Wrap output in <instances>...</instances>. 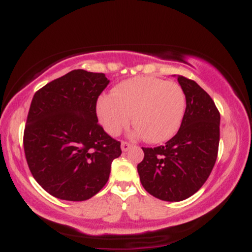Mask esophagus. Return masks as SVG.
<instances>
[{
  "label": "esophagus",
  "mask_w": 252,
  "mask_h": 252,
  "mask_svg": "<svg viewBox=\"0 0 252 252\" xmlns=\"http://www.w3.org/2000/svg\"><path fill=\"white\" fill-rule=\"evenodd\" d=\"M132 144L129 143V142H126V141H123L122 144H121V148H122L123 152H128V150L131 148Z\"/></svg>",
  "instance_id": "34e87169"
}]
</instances>
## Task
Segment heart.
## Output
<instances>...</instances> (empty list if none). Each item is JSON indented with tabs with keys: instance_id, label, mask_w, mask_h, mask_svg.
I'll return each instance as SVG.
<instances>
[{
	"instance_id": "b5f03b06",
	"label": "heart",
	"mask_w": 252,
	"mask_h": 252,
	"mask_svg": "<svg viewBox=\"0 0 252 252\" xmlns=\"http://www.w3.org/2000/svg\"><path fill=\"white\" fill-rule=\"evenodd\" d=\"M186 111V96L178 83L155 77L124 80L98 99L97 115L104 130L117 136L129 126L134 114L132 135L152 143L169 140L180 129Z\"/></svg>"
}]
</instances>
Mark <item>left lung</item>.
<instances>
[{
    "label": "left lung",
    "mask_w": 252,
    "mask_h": 252,
    "mask_svg": "<svg viewBox=\"0 0 252 252\" xmlns=\"http://www.w3.org/2000/svg\"><path fill=\"white\" fill-rule=\"evenodd\" d=\"M186 96L181 126L164 146L142 148L137 172L144 189L164 201H181L201 189L215 166L220 114L194 80L178 76Z\"/></svg>",
    "instance_id": "left-lung-1"
}]
</instances>
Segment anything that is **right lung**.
<instances>
[{
    "label": "right lung",
    "mask_w": 252,
    "mask_h": 252,
    "mask_svg": "<svg viewBox=\"0 0 252 252\" xmlns=\"http://www.w3.org/2000/svg\"><path fill=\"white\" fill-rule=\"evenodd\" d=\"M110 80L104 73L73 70L35 92L24 132L32 175L58 199L84 201L109 180L122 154L98 124L96 104Z\"/></svg>",
    "instance_id": "right-lung-1"
}]
</instances>
